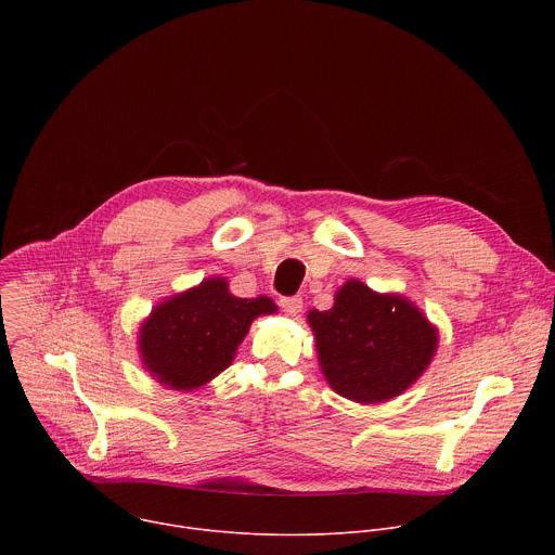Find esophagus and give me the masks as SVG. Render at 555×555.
I'll use <instances>...</instances> for the list:
<instances>
[{
	"label": "esophagus",
	"instance_id": "esophagus-1",
	"mask_svg": "<svg viewBox=\"0 0 555 555\" xmlns=\"http://www.w3.org/2000/svg\"><path fill=\"white\" fill-rule=\"evenodd\" d=\"M279 305H281V309H283L287 315H296V313H300V309H302V298H300V296H283V298L279 300Z\"/></svg>",
	"mask_w": 555,
	"mask_h": 555
}]
</instances>
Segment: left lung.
<instances>
[{"label": "left lung", "mask_w": 555, "mask_h": 555, "mask_svg": "<svg viewBox=\"0 0 555 555\" xmlns=\"http://www.w3.org/2000/svg\"><path fill=\"white\" fill-rule=\"evenodd\" d=\"M323 373L347 400L377 404L406 390L428 366L437 332L402 296L347 281L330 311H309Z\"/></svg>", "instance_id": "obj_1"}]
</instances>
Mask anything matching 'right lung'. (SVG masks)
Wrapping results in <instances>:
<instances>
[{
  "label": "right lung",
  "instance_id": "right-lung-1",
  "mask_svg": "<svg viewBox=\"0 0 555 555\" xmlns=\"http://www.w3.org/2000/svg\"><path fill=\"white\" fill-rule=\"evenodd\" d=\"M274 309L268 296L236 298L223 279H208L151 311L140 330L142 362L176 390L197 388L232 362L257 315Z\"/></svg>",
  "mask_w": 555,
  "mask_h": 555
}]
</instances>
